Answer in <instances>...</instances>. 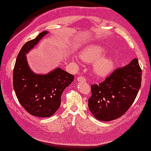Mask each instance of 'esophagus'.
Segmentation results:
<instances>
[{
  "mask_svg": "<svg viewBox=\"0 0 151 151\" xmlns=\"http://www.w3.org/2000/svg\"><path fill=\"white\" fill-rule=\"evenodd\" d=\"M86 79L83 76H80V77H78L77 78V81H78V82H81V81H86Z\"/></svg>",
  "mask_w": 151,
  "mask_h": 151,
  "instance_id": "obj_1",
  "label": "esophagus"
}]
</instances>
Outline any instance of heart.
<instances>
[{
	"label": "heart",
	"mask_w": 151,
	"mask_h": 151,
	"mask_svg": "<svg viewBox=\"0 0 151 151\" xmlns=\"http://www.w3.org/2000/svg\"><path fill=\"white\" fill-rule=\"evenodd\" d=\"M106 50L102 45L93 44L81 50V56L85 61L93 62V70L97 76H105L114 68V58L112 55L103 56Z\"/></svg>",
	"instance_id": "obj_1"
}]
</instances>
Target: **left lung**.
Wrapping results in <instances>:
<instances>
[{
	"label": "left lung",
	"instance_id": "left-lung-1",
	"mask_svg": "<svg viewBox=\"0 0 151 151\" xmlns=\"http://www.w3.org/2000/svg\"><path fill=\"white\" fill-rule=\"evenodd\" d=\"M138 58L117 68L103 82L91 85L90 111L96 119L111 121L121 117L134 102L141 83Z\"/></svg>",
	"mask_w": 151,
	"mask_h": 151
}]
</instances>
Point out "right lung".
<instances>
[{
  "instance_id": "right-lung-1",
  "label": "right lung",
  "mask_w": 151,
  "mask_h": 151,
  "mask_svg": "<svg viewBox=\"0 0 151 151\" xmlns=\"http://www.w3.org/2000/svg\"><path fill=\"white\" fill-rule=\"evenodd\" d=\"M48 33L45 30L24 44L13 69V88L18 101L28 113L40 118L50 117L56 112L63 92L74 79L73 76L60 68L44 75L30 70L25 55Z\"/></svg>"
}]
</instances>
